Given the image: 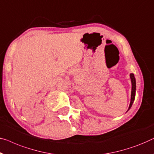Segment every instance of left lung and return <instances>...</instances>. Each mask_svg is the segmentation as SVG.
Wrapping results in <instances>:
<instances>
[{
    "mask_svg": "<svg viewBox=\"0 0 154 154\" xmlns=\"http://www.w3.org/2000/svg\"><path fill=\"white\" fill-rule=\"evenodd\" d=\"M130 78H131V102H130V105H129L128 109L127 110V112L130 110L131 106L134 102L135 100V90H136V81H135V75L133 73H130Z\"/></svg>",
    "mask_w": 154,
    "mask_h": 154,
    "instance_id": "left-lung-1",
    "label": "left lung"
}]
</instances>
